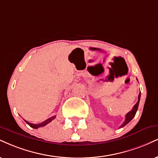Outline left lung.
I'll list each match as a JSON object with an SVG mask.
<instances>
[{
  "instance_id": "1",
  "label": "left lung",
  "mask_w": 158,
  "mask_h": 158,
  "mask_svg": "<svg viewBox=\"0 0 158 158\" xmlns=\"http://www.w3.org/2000/svg\"><path fill=\"white\" fill-rule=\"evenodd\" d=\"M140 98H141V91H140V93H139V100H138L137 103H136L135 106H133V109H132V110H130L129 113H127V114H126L125 120H124V122H123V124H122V125L119 127V128L123 127L125 126L126 124H127L130 122V121H131L134 118V116H135L136 112H137L138 108H139V102H140Z\"/></svg>"
}]
</instances>
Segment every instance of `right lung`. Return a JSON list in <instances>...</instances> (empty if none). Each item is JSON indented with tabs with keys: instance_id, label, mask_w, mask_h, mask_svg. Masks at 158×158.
<instances>
[{
	"instance_id": "right-lung-1",
	"label": "right lung",
	"mask_w": 158,
	"mask_h": 158,
	"mask_svg": "<svg viewBox=\"0 0 158 158\" xmlns=\"http://www.w3.org/2000/svg\"><path fill=\"white\" fill-rule=\"evenodd\" d=\"M55 118H56V116H52V117L48 118L47 120L44 121L43 122H42V123H40V124H32V123H30V122H28V121H25V122H26V123L28 124L29 126L31 127L32 128H34V129H37V128H39V127H44V126L47 125L48 124H49L50 122H52V121Z\"/></svg>"
}]
</instances>
